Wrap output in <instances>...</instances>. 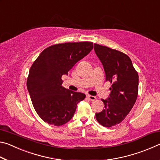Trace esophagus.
Masks as SVG:
<instances>
[{
  "label": "esophagus",
  "mask_w": 160,
  "mask_h": 160,
  "mask_svg": "<svg viewBox=\"0 0 160 160\" xmlns=\"http://www.w3.org/2000/svg\"><path fill=\"white\" fill-rule=\"evenodd\" d=\"M87 97H88V98L90 100H91V101H94V100L96 99V97L89 95V94H88V95H87Z\"/></svg>",
  "instance_id": "34e87169"
}]
</instances>
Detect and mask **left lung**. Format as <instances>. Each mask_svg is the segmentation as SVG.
<instances>
[{"label": "left lung", "instance_id": "left-lung-1", "mask_svg": "<svg viewBox=\"0 0 160 160\" xmlns=\"http://www.w3.org/2000/svg\"><path fill=\"white\" fill-rule=\"evenodd\" d=\"M94 49L104 67L106 81L112 84L109 97L102 99L104 109L95 116L99 124L109 128L124 120L133 107L138 93V75L126 54L97 44Z\"/></svg>", "mask_w": 160, "mask_h": 160}]
</instances>
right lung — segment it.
Here are the masks:
<instances>
[{
  "instance_id": "1",
  "label": "right lung",
  "mask_w": 160,
  "mask_h": 160,
  "mask_svg": "<svg viewBox=\"0 0 160 160\" xmlns=\"http://www.w3.org/2000/svg\"><path fill=\"white\" fill-rule=\"evenodd\" d=\"M93 48L92 42L64 43L42 51L32 65L27 87L37 114L48 124L60 126L72 118L85 94L62 86L63 75Z\"/></svg>"
}]
</instances>
